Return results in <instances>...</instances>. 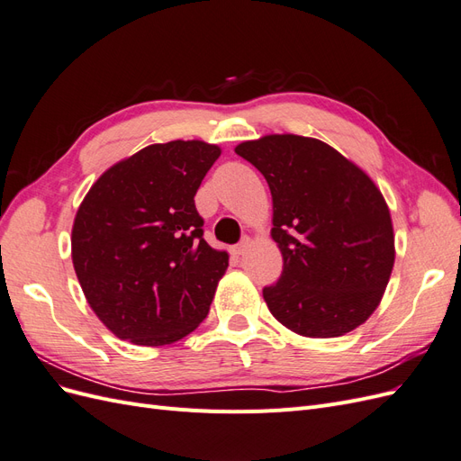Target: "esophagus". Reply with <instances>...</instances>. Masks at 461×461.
<instances>
[{
  "instance_id": "1",
  "label": "esophagus",
  "mask_w": 461,
  "mask_h": 461,
  "mask_svg": "<svg viewBox=\"0 0 461 461\" xmlns=\"http://www.w3.org/2000/svg\"><path fill=\"white\" fill-rule=\"evenodd\" d=\"M248 244H249V240L248 239H244L240 244H236L234 248H232V256H236V258H239V256H242L244 252H246V248H248Z\"/></svg>"
}]
</instances>
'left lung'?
Returning <instances> with one entry per match:
<instances>
[{
    "label": "left lung",
    "mask_w": 461,
    "mask_h": 461,
    "mask_svg": "<svg viewBox=\"0 0 461 461\" xmlns=\"http://www.w3.org/2000/svg\"><path fill=\"white\" fill-rule=\"evenodd\" d=\"M273 196L271 236L283 254L278 281L263 288L273 317L310 339L366 323L394 267L388 205L373 180L329 144L269 134L236 146Z\"/></svg>",
    "instance_id": "left-lung-1"
}]
</instances>
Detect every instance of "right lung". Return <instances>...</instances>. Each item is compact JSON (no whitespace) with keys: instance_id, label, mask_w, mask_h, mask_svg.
Instances as JSON below:
<instances>
[{"instance_id":"1","label":"right lung","mask_w":461,"mask_h":461,"mask_svg":"<svg viewBox=\"0 0 461 461\" xmlns=\"http://www.w3.org/2000/svg\"><path fill=\"white\" fill-rule=\"evenodd\" d=\"M219 156L202 140L151 144L82 200L73 265L90 308L121 340L171 344L207 317L229 254L203 240L194 196Z\"/></svg>"}]
</instances>
